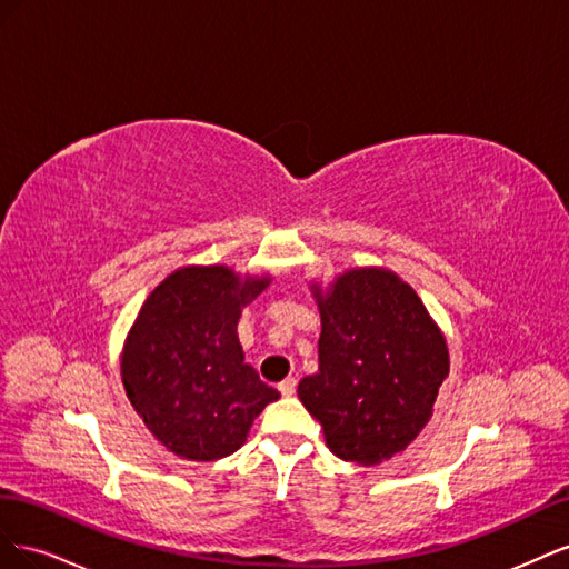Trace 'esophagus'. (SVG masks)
Returning a JSON list of instances; mask_svg holds the SVG:
<instances>
[{
    "label": "esophagus",
    "mask_w": 569,
    "mask_h": 569,
    "mask_svg": "<svg viewBox=\"0 0 569 569\" xmlns=\"http://www.w3.org/2000/svg\"><path fill=\"white\" fill-rule=\"evenodd\" d=\"M280 393L282 396H291V393H295L297 391V380H295V377H287V380H282L280 382Z\"/></svg>",
    "instance_id": "34e87169"
}]
</instances>
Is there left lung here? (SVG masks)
Wrapping results in <instances>:
<instances>
[{"instance_id": "8db88e82", "label": "left lung", "mask_w": 569, "mask_h": 569, "mask_svg": "<svg viewBox=\"0 0 569 569\" xmlns=\"http://www.w3.org/2000/svg\"><path fill=\"white\" fill-rule=\"evenodd\" d=\"M322 332L318 372L299 399L337 458L380 465L406 451L435 412L449 347L418 291L389 268H349L311 282Z\"/></svg>"}]
</instances>
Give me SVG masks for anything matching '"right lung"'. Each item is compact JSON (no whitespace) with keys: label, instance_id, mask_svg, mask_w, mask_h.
I'll list each match as a JSON object with an SVG mask.
<instances>
[{"label":"right lung","instance_id":"obj_1","mask_svg":"<svg viewBox=\"0 0 569 569\" xmlns=\"http://www.w3.org/2000/svg\"><path fill=\"white\" fill-rule=\"evenodd\" d=\"M270 272L182 266L144 299L120 353L128 399L168 451L211 462L234 453L280 391L244 363L237 322Z\"/></svg>","mask_w":569,"mask_h":569}]
</instances>
